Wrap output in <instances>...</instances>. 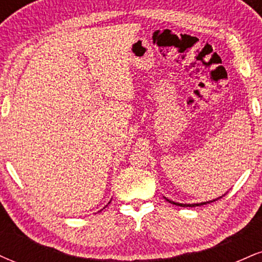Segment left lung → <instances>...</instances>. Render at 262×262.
Here are the masks:
<instances>
[{"label": "left lung", "instance_id": "8db88e82", "mask_svg": "<svg viewBox=\"0 0 262 262\" xmlns=\"http://www.w3.org/2000/svg\"><path fill=\"white\" fill-rule=\"evenodd\" d=\"M166 198V197H165ZM166 201H169L170 203H172V204H176V206H181V207H197V206H203V204H207V203H209V202H213V201H215V200H213V201H209V202H202V203H193V204H182V203H177V202H173V201H170V200H167L166 198Z\"/></svg>", "mask_w": 262, "mask_h": 262}]
</instances>
